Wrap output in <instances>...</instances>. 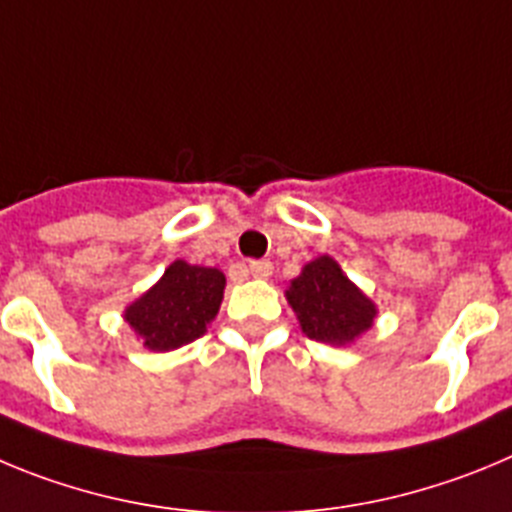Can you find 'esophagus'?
Wrapping results in <instances>:
<instances>
[{
  "mask_svg": "<svg viewBox=\"0 0 512 512\" xmlns=\"http://www.w3.org/2000/svg\"><path fill=\"white\" fill-rule=\"evenodd\" d=\"M250 275L257 280H267L273 275V262L270 260H252L250 262Z\"/></svg>",
  "mask_w": 512,
  "mask_h": 512,
  "instance_id": "34e87169",
  "label": "esophagus"
}]
</instances>
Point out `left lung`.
I'll return each instance as SVG.
<instances>
[{
	"label": "left lung",
	"instance_id": "obj_1",
	"mask_svg": "<svg viewBox=\"0 0 512 512\" xmlns=\"http://www.w3.org/2000/svg\"><path fill=\"white\" fill-rule=\"evenodd\" d=\"M303 334L316 342L347 347L372 329L377 306L342 273L334 257L321 255L308 262L285 290Z\"/></svg>",
	"mask_w": 512,
	"mask_h": 512
}]
</instances>
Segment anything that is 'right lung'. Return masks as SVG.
<instances>
[{"instance_id": "obj_1", "label": "right lung", "mask_w": 512, "mask_h": 512, "mask_svg": "<svg viewBox=\"0 0 512 512\" xmlns=\"http://www.w3.org/2000/svg\"><path fill=\"white\" fill-rule=\"evenodd\" d=\"M224 285L222 270L176 260L153 288L127 306L124 321L150 352H170L204 334L222 306Z\"/></svg>"}]
</instances>
